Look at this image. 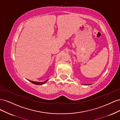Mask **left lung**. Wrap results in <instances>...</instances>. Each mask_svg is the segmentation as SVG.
Segmentation results:
<instances>
[{
	"instance_id": "obj_1",
	"label": "left lung",
	"mask_w": 120,
	"mask_h": 120,
	"mask_svg": "<svg viewBox=\"0 0 120 120\" xmlns=\"http://www.w3.org/2000/svg\"><path fill=\"white\" fill-rule=\"evenodd\" d=\"M83 85H91V84H89V85H85V84H83Z\"/></svg>"
}]
</instances>
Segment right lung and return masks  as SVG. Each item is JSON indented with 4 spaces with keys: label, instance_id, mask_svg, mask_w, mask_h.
<instances>
[{
    "label": "right lung",
    "instance_id": "add662e5",
    "mask_svg": "<svg viewBox=\"0 0 120 120\" xmlns=\"http://www.w3.org/2000/svg\"><path fill=\"white\" fill-rule=\"evenodd\" d=\"M28 80L30 82H32V83H34V84H35V85H43L44 84V83H46L47 82H48V80H46L44 82H34V81H30V80H29V79H28Z\"/></svg>",
    "mask_w": 120,
    "mask_h": 120
}]
</instances>
